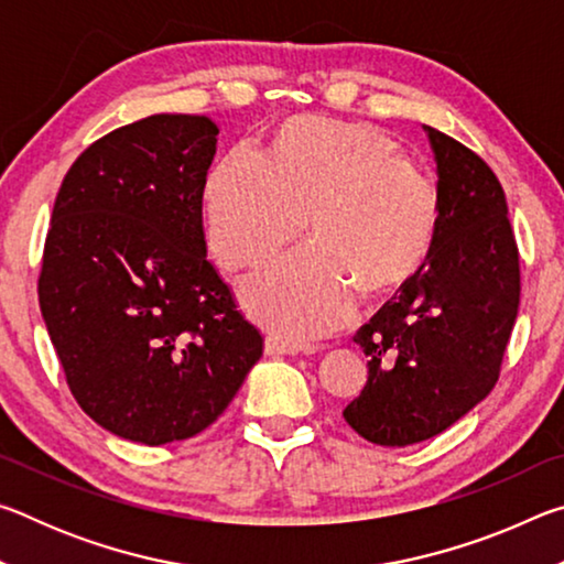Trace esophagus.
Returning <instances> with one entry per match:
<instances>
[{"label":"esophagus","instance_id":"34e87169","mask_svg":"<svg viewBox=\"0 0 564 564\" xmlns=\"http://www.w3.org/2000/svg\"><path fill=\"white\" fill-rule=\"evenodd\" d=\"M299 350V343L283 338L279 333H269V336H265V356H295Z\"/></svg>","mask_w":564,"mask_h":564}]
</instances>
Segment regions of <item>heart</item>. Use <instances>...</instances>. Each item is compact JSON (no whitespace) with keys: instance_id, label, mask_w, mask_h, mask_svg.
Wrapping results in <instances>:
<instances>
[{"instance_id":"b5f03b06","label":"heart","mask_w":564,"mask_h":564,"mask_svg":"<svg viewBox=\"0 0 564 564\" xmlns=\"http://www.w3.org/2000/svg\"><path fill=\"white\" fill-rule=\"evenodd\" d=\"M206 234L228 271L269 259L303 228L313 243L263 265L243 305L273 333L303 340L350 316L356 293L395 291L431 253L441 226L435 178L366 121L295 117L273 154L241 144L206 181Z\"/></svg>"}]
</instances>
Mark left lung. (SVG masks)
I'll return each mask as SVG.
<instances>
[{
  "label": "left lung",
  "mask_w": 564,
  "mask_h": 564,
  "mask_svg": "<svg viewBox=\"0 0 564 564\" xmlns=\"http://www.w3.org/2000/svg\"><path fill=\"white\" fill-rule=\"evenodd\" d=\"M441 194L435 243L356 340L368 380L343 410L360 437L388 447L423 443L485 400L520 308V259L498 176L433 127Z\"/></svg>",
  "instance_id": "1"
}]
</instances>
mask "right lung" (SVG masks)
<instances>
[{"mask_svg":"<svg viewBox=\"0 0 564 564\" xmlns=\"http://www.w3.org/2000/svg\"><path fill=\"white\" fill-rule=\"evenodd\" d=\"M218 127L154 113L94 141L56 194L42 318L76 403L123 441L206 431L263 352L206 259Z\"/></svg>","mask_w":564,"mask_h":564,"instance_id":"add662e5","label":"right lung"}]
</instances>
